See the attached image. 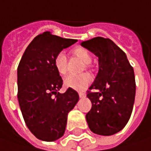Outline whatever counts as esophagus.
<instances>
[{
  "label": "esophagus",
  "instance_id": "obj_1",
  "mask_svg": "<svg viewBox=\"0 0 151 151\" xmlns=\"http://www.w3.org/2000/svg\"><path fill=\"white\" fill-rule=\"evenodd\" d=\"M78 95H79V98H85L86 97V93L83 92V91H79L78 92Z\"/></svg>",
  "mask_w": 151,
  "mask_h": 151
}]
</instances>
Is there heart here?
<instances>
[{
    "label": "heart",
    "instance_id": "1",
    "mask_svg": "<svg viewBox=\"0 0 151 151\" xmlns=\"http://www.w3.org/2000/svg\"><path fill=\"white\" fill-rule=\"evenodd\" d=\"M73 52L75 56L86 63V65L87 67H90V63L91 62L92 57L87 49L82 47H78L74 48ZM53 64L56 71L60 75H65L66 73V57L63 52H60L56 55ZM91 76L87 73H83L79 74H70L65 78L64 85L68 88H72L77 91H83L91 83Z\"/></svg>",
    "mask_w": 151,
    "mask_h": 151
}]
</instances>
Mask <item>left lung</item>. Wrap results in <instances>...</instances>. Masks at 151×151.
Here are the masks:
<instances>
[{"label":"left lung","instance_id":"left-lung-1","mask_svg":"<svg viewBox=\"0 0 151 151\" xmlns=\"http://www.w3.org/2000/svg\"><path fill=\"white\" fill-rule=\"evenodd\" d=\"M81 46L94 53L99 62L98 75L87 91L91 102V109L86 115L88 126L95 134L113 135L127 124L133 110V67L124 52L110 39L96 37Z\"/></svg>","mask_w":151,"mask_h":151}]
</instances>
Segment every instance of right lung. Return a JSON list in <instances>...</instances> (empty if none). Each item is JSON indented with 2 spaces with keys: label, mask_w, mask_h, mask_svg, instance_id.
I'll use <instances>...</instances> for the list:
<instances>
[{
  "label": "right lung",
  "mask_w": 151,
  "mask_h": 151,
  "mask_svg": "<svg viewBox=\"0 0 151 151\" xmlns=\"http://www.w3.org/2000/svg\"><path fill=\"white\" fill-rule=\"evenodd\" d=\"M75 42L77 40L45 32L33 40L19 63L17 96L21 113L27 128L40 140L52 142L60 138L67 115L78 101L75 90L58 92L63 80L53 64L58 53Z\"/></svg>",
  "instance_id": "right-lung-1"
}]
</instances>
